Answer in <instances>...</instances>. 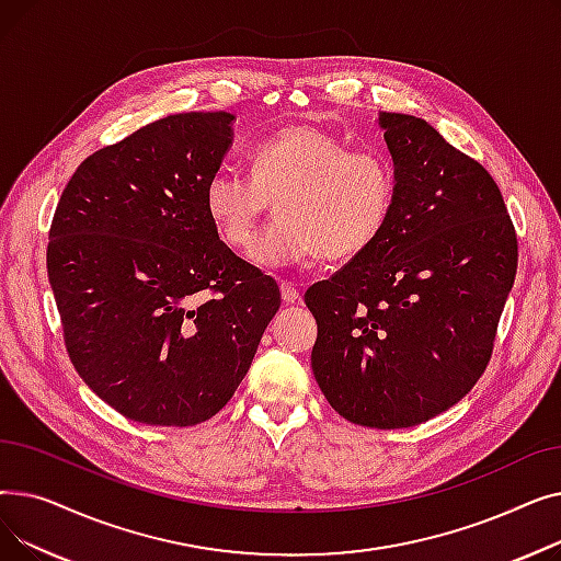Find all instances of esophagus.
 I'll list each match as a JSON object with an SVG mask.
<instances>
[{
  "label": "esophagus",
  "mask_w": 561,
  "mask_h": 561,
  "mask_svg": "<svg viewBox=\"0 0 561 561\" xmlns=\"http://www.w3.org/2000/svg\"><path fill=\"white\" fill-rule=\"evenodd\" d=\"M279 290H282V300H284L286 305H293V302L300 300V290L296 288V284L282 282V284H279Z\"/></svg>",
  "instance_id": "1"
}]
</instances>
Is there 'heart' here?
Returning <instances> with one entry per match:
<instances>
[{
    "label": "heart",
    "mask_w": 561,
    "mask_h": 561,
    "mask_svg": "<svg viewBox=\"0 0 561 561\" xmlns=\"http://www.w3.org/2000/svg\"><path fill=\"white\" fill-rule=\"evenodd\" d=\"M268 202L277 218L254 248L263 268L318 259H352L385 231L396 202L391 161L375 150H347L318 125H290L250 154V176L227 168L204 184V209L220 241L248 250Z\"/></svg>",
    "instance_id": "1"
}]
</instances>
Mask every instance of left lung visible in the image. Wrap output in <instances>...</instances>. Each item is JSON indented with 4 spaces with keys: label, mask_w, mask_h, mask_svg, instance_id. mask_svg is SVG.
<instances>
[{
    "label": "left lung",
    "mask_w": 561,
    "mask_h": 561,
    "mask_svg": "<svg viewBox=\"0 0 561 561\" xmlns=\"http://www.w3.org/2000/svg\"><path fill=\"white\" fill-rule=\"evenodd\" d=\"M396 202L379 239L305 293L311 368L334 411L362 427L421 425L489 366L518 241L482 163L421 117L381 113Z\"/></svg>",
    "instance_id": "8db88e82"
}]
</instances>
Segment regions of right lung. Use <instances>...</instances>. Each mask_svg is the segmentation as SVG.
Returning a JSON list of instances; mask_svg holds the SVG:
<instances>
[{"instance_id": "right-lung-1", "label": "right lung", "mask_w": 561, "mask_h": 561, "mask_svg": "<svg viewBox=\"0 0 561 561\" xmlns=\"http://www.w3.org/2000/svg\"><path fill=\"white\" fill-rule=\"evenodd\" d=\"M231 121L191 111L145 125L83 159L56 204L47 275L70 362L136 423L214 419L282 302L204 209Z\"/></svg>"}]
</instances>
